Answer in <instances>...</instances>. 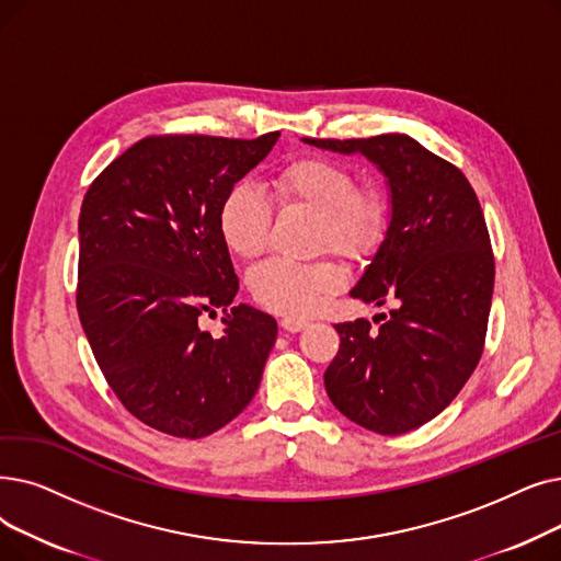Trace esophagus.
Instances as JSON below:
<instances>
[{
  "label": "esophagus",
  "instance_id": "obj_1",
  "mask_svg": "<svg viewBox=\"0 0 561 561\" xmlns=\"http://www.w3.org/2000/svg\"><path fill=\"white\" fill-rule=\"evenodd\" d=\"M279 325H282L286 332H300V330H305V328L309 325V321L296 319V316H286V319L279 321Z\"/></svg>",
  "mask_w": 561,
  "mask_h": 561
}]
</instances>
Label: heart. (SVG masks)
Instances as JSON below:
<instances>
[{
    "label": "heart",
    "instance_id": "1",
    "mask_svg": "<svg viewBox=\"0 0 561 561\" xmlns=\"http://www.w3.org/2000/svg\"><path fill=\"white\" fill-rule=\"evenodd\" d=\"M275 192L284 208H302L319 217L316 240L348 261L369 259L387 231V202L376 185H355L351 169L341 162L307 156L290 160L275 176ZM225 245L256 259L271 242L273 206L252 183H233L217 210ZM346 273L334 261L296 263L273 259L250 273L252 298L275 313L307 316L344 288Z\"/></svg>",
    "mask_w": 561,
    "mask_h": 561
}]
</instances>
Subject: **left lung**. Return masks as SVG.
Masks as SVG:
<instances>
[{"mask_svg": "<svg viewBox=\"0 0 561 561\" xmlns=\"http://www.w3.org/2000/svg\"><path fill=\"white\" fill-rule=\"evenodd\" d=\"M374 162L389 187V225L351 296L394 302L380 325H334L341 346L325 371L330 401L351 422L401 435L431 422L477 369L495 284L489 229L458 167L408 135L302 139Z\"/></svg>", "mask_w": 561, "mask_h": 561, "instance_id": "left-lung-1", "label": "left lung"}]
</instances>
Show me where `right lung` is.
<instances>
[{
	"label": "right lung",
	"instance_id": "right-lung-1",
	"mask_svg": "<svg viewBox=\"0 0 561 561\" xmlns=\"http://www.w3.org/2000/svg\"><path fill=\"white\" fill-rule=\"evenodd\" d=\"M277 139L146 137L84 194L78 313L112 392L146 426L197 440L256 394L277 321L231 307L238 277L217 210ZM217 308L228 316L213 337L198 319Z\"/></svg>",
	"mask_w": 561,
	"mask_h": 561
}]
</instances>
